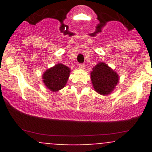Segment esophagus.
Wrapping results in <instances>:
<instances>
[{
  "label": "esophagus",
  "instance_id": "34e87169",
  "mask_svg": "<svg viewBox=\"0 0 152 152\" xmlns=\"http://www.w3.org/2000/svg\"><path fill=\"white\" fill-rule=\"evenodd\" d=\"M78 66H79V68H80V69H84V68H85V64H79Z\"/></svg>",
  "mask_w": 152,
  "mask_h": 152
}]
</instances>
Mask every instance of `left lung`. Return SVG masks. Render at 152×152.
<instances>
[{"label":"left lung","instance_id":"left-lung-1","mask_svg":"<svg viewBox=\"0 0 152 152\" xmlns=\"http://www.w3.org/2000/svg\"><path fill=\"white\" fill-rule=\"evenodd\" d=\"M91 81L95 91L100 94H110L117 84L119 77L113 70L105 63H99L93 68L91 75Z\"/></svg>","mask_w":152,"mask_h":152}]
</instances>
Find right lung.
Here are the masks:
<instances>
[{
	"label": "right lung",
	"instance_id": "1",
	"mask_svg": "<svg viewBox=\"0 0 152 152\" xmlns=\"http://www.w3.org/2000/svg\"><path fill=\"white\" fill-rule=\"evenodd\" d=\"M70 68L62 64H58L48 69L42 76L43 82L52 91H58L65 86L69 77Z\"/></svg>",
	"mask_w": 152,
	"mask_h": 152
}]
</instances>
